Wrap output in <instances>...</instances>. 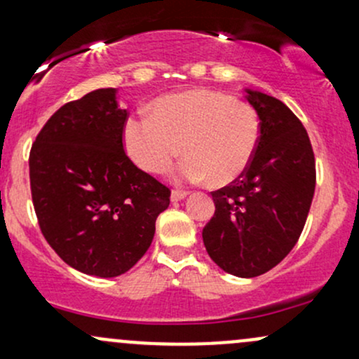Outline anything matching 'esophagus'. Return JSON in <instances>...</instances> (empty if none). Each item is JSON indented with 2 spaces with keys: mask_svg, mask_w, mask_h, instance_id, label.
I'll use <instances>...</instances> for the list:
<instances>
[{
  "mask_svg": "<svg viewBox=\"0 0 359 359\" xmlns=\"http://www.w3.org/2000/svg\"><path fill=\"white\" fill-rule=\"evenodd\" d=\"M187 196H189L187 191H180V189H174V191H172L170 199L174 201V203H179V201L185 199V197H187Z\"/></svg>",
  "mask_w": 359,
  "mask_h": 359,
  "instance_id": "34e87169",
  "label": "esophagus"
}]
</instances>
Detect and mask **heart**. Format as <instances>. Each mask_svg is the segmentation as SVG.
<instances>
[{"label":"heart","mask_w":359,"mask_h":359,"mask_svg":"<svg viewBox=\"0 0 359 359\" xmlns=\"http://www.w3.org/2000/svg\"><path fill=\"white\" fill-rule=\"evenodd\" d=\"M262 140L257 109L231 94L192 89L151 102L150 116L135 114L123 128L133 163L151 175L165 174L177 156H187L177 179L228 185L248 170Z\"/></svg>","instance_id":"b5f03b06"}]
</instances>
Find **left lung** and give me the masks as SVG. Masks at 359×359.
<instances>
[{
    "label": "left lung",
    "mask_w": 359,
    "mask_h": 359,
    "mask_svg": "<svg viewBox=\"0 0 359 359\" xmlns=\"http://www.w3.org/2000/svg\"><path fill=\"white\" fill-rule=\"evenodd\" d=\"M262 140L248 170L211 192L216 211L203 240L219 269L251 278L278 265L299 241L316 189V158L300 119L277 97L246 89Z\"/></svg>",
    "instance_id": "8db88e82"
}]
</instances>
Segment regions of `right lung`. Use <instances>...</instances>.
<instances>
[{
    "instance_id": "1",
    "label": "right lung",
    "mask_w": 359,
    "mask_h": 359,
    "mask_svg": "<svg viewBox=\"0 0 359 359\" xmlns=\"http://www.w3.org/2000/svg\"><path fill=\"white\" fill-rule=\"evenodd\" d=\"M128 111L96 89L52 114L30 150L32 201L48 245L72 269L125 273L150 248L170 189L128 158Z\"/></svg>"
}]
</instances>
